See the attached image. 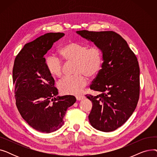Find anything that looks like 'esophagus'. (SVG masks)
Masks as SVG:
<instances>
[{
	"instance_id": "esophagus-1",
	"label": "esophagus",
	"mask_w": 157,
	"mask_h": 157,
	"mask_svg": "<svg viewBox=\"0 0 157 157\" xmlns=\"http://www.w3.org/2000/svg\"><path fill=\"white\" fill-rule=\"evenodd\" d=\"M76 98L77 101H80V100L83 99V98H85V96L84 95H76Z\"/></svg>"
}]
</instances>
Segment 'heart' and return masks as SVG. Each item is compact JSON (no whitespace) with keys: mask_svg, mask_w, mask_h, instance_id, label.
<instances>
[{"mask_svg":"<svg viewBox=\"0 0 157 157\" xmlns=\"http://www.w3.org/2000/svg\"><path fill=\"white\" fill-rule=\"evenodd\" d=\"M60 55L66 61L75 62L76 74L62 79L58 88L64 94H79L88 83L89 78H94L99 72L103 63L102 50L98 47L88 48L86 44L70 42L60 49ZM45 64L48 72L55 78H60L63 73L62 60L55 56L46 58Z\"/></svg>","mask_w":157,"mask_h":157,"instance_id":"b5f03b06","label":"heart"}]
</instances>
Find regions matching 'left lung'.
Masks as SVG:
<instances>
[{
  "label": "left lung",
  "mask_w": 157,
  "mask_h": 157,
  "mask_svg": "<svg viewBox=\"0 0 157 157\" xmlns=\"http://www.w3.org/2000/svg\"><path fill=\"white\" fill-rule=\"evenodd\" d=\"M102 52V69L86 95L92 102L88 119L95 129L109 132L121 127L134 111L139 97L140 70L137 57L126 40L113 31H76Z\"/></svg>",
  "instance_id": "1"
}]
</instances>
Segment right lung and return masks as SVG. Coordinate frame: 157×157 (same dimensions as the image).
Masks as SVG:
<instances>
[{
	"label": "right lung",
	"instance_id": "1",
	"mask_svg": "<svg viewBox=\"0 0 157 157\" xmlns=\"http://www.w3.org/2000/svg\"><path fill=\"white\" fill-rule=\"evenodd\" d=\"M63 33H47L26 44L16 56L13 69L16 104L25 121L40 132L51 133L63 124L73 95L57 96L55 80L46 69L44 55Z\"/></svg>",
	"mask_w": 157,
	"mask_h": 157
}]
</instances>
